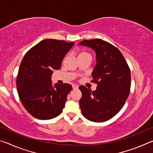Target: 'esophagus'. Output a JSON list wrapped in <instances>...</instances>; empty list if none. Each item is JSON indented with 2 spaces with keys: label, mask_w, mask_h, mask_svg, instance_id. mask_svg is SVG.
<instances>
[{
  "label": "esophagus",
  "mask_w": 153,
  "mask_h": 153,
  "mask_svg": "<svg viewBox=\"0 0 153 153\" xmlns=\"http://www.w3.org/2000/svg\"><path fill=\"white\" fill-rule=\"evenodd\" d=\"M72 87H73V89H77L78 88V86H77V85H76V84H73L72 85Z\"/></svg>",
  "instance_id": "obj_1"
}]
</instances>
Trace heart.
<instances>
[{
    "label": "heart",
    "instance_id": "b5f03b06",
    "mask_svg": "<svg viewBox=\"0 0 153 153\" xmlns=\"http://www.w3.org/2000/svg\"><path fill=\"white\" fill-rule=\"evenodd\" d=\"M88 53H85V52H82V53H80L79 55H88Z\"/></svg>",
    "mask_w": 153,
    "mask_h": 153
}]
</instances>
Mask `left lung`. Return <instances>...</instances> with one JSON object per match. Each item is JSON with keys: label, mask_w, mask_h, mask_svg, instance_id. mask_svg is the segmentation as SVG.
Here are the masks:
<instances>
[{"label": "left lung", "mask_w": 153, "mask_h": 153, "mask_svg": "<svg viewBox=\"0 0 153 153\" xmlns=\"http://www.w3.org/2000/svg\"><path fill=\"white\" fill-rule=\"evenodd\" d=\"M96 52L97 65L91 82L97 84L92 91L80 86L81 111L87 120L104 122L114 117L125 104L131 86L130 69L117 48L101 39L85 40L79 43Z\"/></svg>", "instance_id": "1"}]
</instances>
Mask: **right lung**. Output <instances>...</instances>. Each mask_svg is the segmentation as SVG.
<instances>
[{
    "mask_svg": "<svg viewBox=\"0 0 153 153\" xmlns=\"http://www.w3.org/2000/svg\"><path fill=\"white\" fill-rule=\"evenodd\" d=\"M74 42L46 39L30 48L23 58L17 76L19 97L28 113L38 120H46L60 115L72 90L71 85L55 84L53 86V69L61 63Z\"/></svg>",
    "mask_w": 153,
    "mask_h": 153,
    "instance_id": "1",
    "label": "right lung"
}]
</instances>
